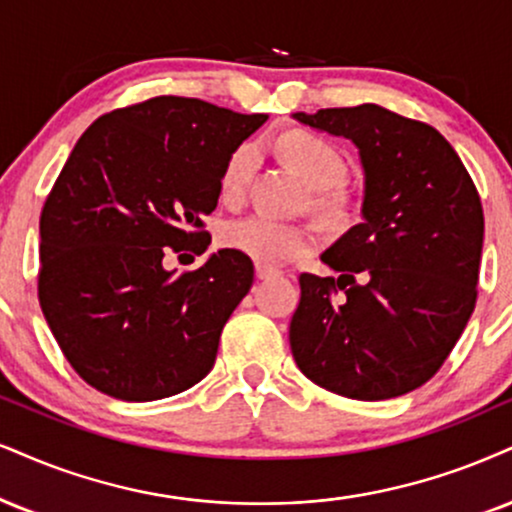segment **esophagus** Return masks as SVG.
<instances>
[{
  "instance_id": "esophagus-1",
  "label": "esophagus",
  "mask_w": 512,
  "mask_h": 512,
  "mask_svg": "<svg viewBox=\"0 0 512 512\" xmlns=\"http://www.w3.org/2000/svg\"><path fill=\"white\" fill-rule=\"evenodd\" d=\"M277 275H280V270H277V268L263 266V263H258V266H256L258 280H270V277H277Z\"/></svg>"
}]
</instances>
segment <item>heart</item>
I'll return each mask as SVG.
<instances>
[{
	"label": "heart",
	"instance_id": "1",
	"mask_svg": "<svg viewBox=\"0 0 512 512\" xmlns=\"http://www.w3.org/2000/svg\"><path fill=\"white\" fill-rule=\"evenodd\" d=\"M280 156L311 189H330L344 175V161L339 151L320 137L289 135L280 142ZM254 163L256 147L251 144H242L235 149V154L225 163L220 189L227 201L242 197ZM318 204L332 208L337 201L332 197H320ZM220 242L251 261L263 263V266H277V263L292 261L311 249L315 235L308 225L282 223V220L263 216V213H251V216L230 220L220 232Z\"/></svg>",
	"mask_w": 512,
	"mask_h": 512
}]
</instances>
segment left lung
<instances>
[{
  "label": "left lung",
  "mask_w": 512,
  "mask_h": 512,
  "mask_svg": "<svg viewBox=\"0 0 512 512\" xmlns=\"http://www.w3.org/2000/svg\"><path fill=\"white\" fill-rule=\"evenodd\" d=\"M292 118L351 140L363 168V220L320 256L339 277H299L294 361L349 399L408 394L441 368L475 311L484 242L477 189L432 125L377 104Z\"/></svg>",
  "instance_id": "left-lung-1"
}]
</instances>
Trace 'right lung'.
<instances>
[{
	"instance_id": "1",
	"label": "right lung",
	"mask_w": 512,
	"mask_h": 512,
	"mask_svg": "<svg viewBox=\"0 0 512 512\" xmlns=\"http://www.w3.org/2000/svg\"><path fill=\"white\" fill-rule=\"evenodd\" d=\"M266 113L154 97L82 132L40 218V306L75 372L121 401L204 380L220 332L254 285L251 258L220 249L189 273L166 249L204 254L201 218L225 163Z\"/></svg>"
}]
</instances>
